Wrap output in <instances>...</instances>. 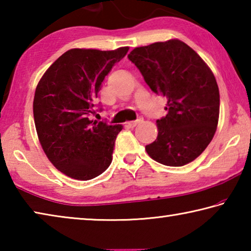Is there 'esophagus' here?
<instances>
[{
	"label": "esophagus",
	"instance_id": "1",
	"mask_svg": "<svg viewBox=\"0 0 251 251\" xmlns=\"http://www.w3.org/2000/svg\"><path fill=\"white\" fill-rule=\"evenodd\" d=\"M138 123H141V120H137V121H134V122H128V123H126L125 126H126V127H128V128H133V127H135L136 125H137Z\"/></svg>",
	"mask_w": 251,
	"mask_h": 251
}]
</instances>
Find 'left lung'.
Returning a JSON list of instances; mask_svg holds the SVG:
<instances>
[{
  "mask_svg": "<svg viewBox=\"0 0 251 251\" xmlns=\"http://www.w3.org/2000/svg\"><path fill=\"white\" fill-rule=\"evenodd\" d=\"M129 61L151 90L167 99V115L157 121L158 135L147 145L152 159L184 166L209 145L219 118V90L202 58L179 40L136 48Z\"/></svg>",
  "mask_w": 251,
  "mask_h": 251,
  "instance_id": "obj_1",
  "label": "left lung"
}]
</instances>
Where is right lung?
<instances>
[{
  "instance_id": "1",
  "label": "right lung",
  "mask_w": 251,
  "mask_h": 251,
  "mask_svg": "<svg viewBox=\"0 0 251 251\" xmlns=\"http://www.w3.org/2000/svg\"><path fill=\"white\" fill-rule=\"evenodd\" d=\"M128 50L72 49L37 84L33 114L39 141L50 163L66 176L90 180L112 163L123 126L92 121L90 115L106 75Z\"/></svg>"
}]
</instances>
